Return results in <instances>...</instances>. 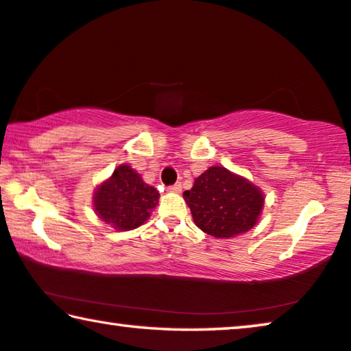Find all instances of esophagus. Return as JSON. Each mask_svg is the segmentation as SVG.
<instances>
[{"label": "esophagus", "mask_w": 351, "mask_h": 351, "mask_svg": "<svg viewBox=\"0 0 351 351\" xmlns=\"http://www.w3.org/2000/svg\"><path fill=\"white\" fill-rule=\"evenodd\" d=\"M169 192H173V193H180L181 192V184H173L169 187Z\"/></svg>", "instance_id": "1"}]
</instances>
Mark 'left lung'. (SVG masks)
Segmentation results:
<instances>
[{"mask_svg": "<svg viewBox=\"0 0 351 351\" xmlns=\"http://www.w3.org/2000/svg\"><path fill=\"white\" fill-rule=\"evenodd\" d=\"M182 195L195 226L214 238L247 232L257 223L265 205L257 186L217 165L209 167Z\"/></svg>", "mask_w": 351, "mask_h": 351, "instance_id": "8db88e82", "label": "left lung"}]
</instances>
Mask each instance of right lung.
I'll return each instance as SVG.
<instances>
[{
    "instance_id": "obj_1",
    "label": "right lung",
    "mask_w": 351,
    "mask_h": 351,
    "mask_svg": "<svg viewBox=\"0 0 351 351\" xmlns=\"http://www.w3.org/2000/svg\"><path fill=\"white\" fill-rule=\"evenodd\" d=\"M159 202V192L143 182L129 165H119L94 193V211L113 228L128 232L149 217Z\"/></svg>"
}]
</instances>
